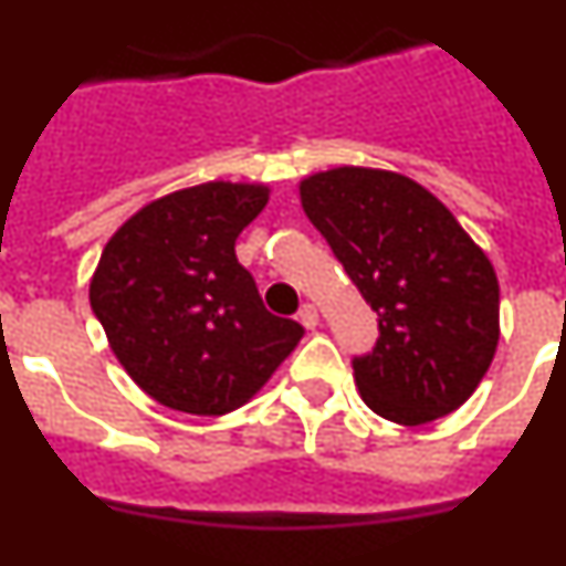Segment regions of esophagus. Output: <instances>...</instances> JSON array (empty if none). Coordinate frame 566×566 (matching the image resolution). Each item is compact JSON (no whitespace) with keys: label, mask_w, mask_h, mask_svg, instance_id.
<instances>
[{"label":"esophagus","mask_w":566,"mask_h":566,"mask_svg":"<svg viewBox=\"0 0 566 566\" xmlns=\"http://www.w3.org/2000/svg\"><path fill=\"white\" fill-rule=\"evenodd\" d=\"M297 319L300 323H303V326L306 328H314L319 323V312H317V306H314V303H303V306H300V312H297Z\"/></svg>","instance_id":"esophagus-1"}]
</instances>
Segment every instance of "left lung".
Instances as JSON below:
<instances>
[{
  "mask_svg": "<svg viewBox=\"0 0 566 566\" xmlns=\"http://www.w3.org/2000/svg\"><path fill=\"white\" fill-rule=\"evenodd\" d=\"M308 221L377 312L359 397L397 424H424L476 391L499 343V280L439 198L388 169L337 167L300 181Z\"/></svg>",
  "mask_w": 566,
  "mask_h": 566,
  "instance_id": "8db88e82",
  "label": "left lung"
}]
</instances>
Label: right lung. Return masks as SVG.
I'll list each match as a JSON object with an SVG mask.
<instances>
[{
  "instance_id": "obj_1",
  "label": "right lung",
  "mask_w": 566,
  "mask_h": 566,
  "mask_svg": "<svg viewBox=\"0 0 566 566\" xmlns=\"http://www.w3.org/2000/svg\"><path fill=\"white\" fill-rule=\"evenodd\" d=\"M266 201L263 184H198L147 203L107 240L90 306L155 402L195 417L234 411L303 337L300 323L266 312L234 254Z\"/></svg>"
}]
</instances>
